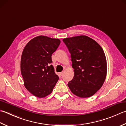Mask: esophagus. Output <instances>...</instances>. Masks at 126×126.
<instances>
[{
  "instance_id": "esophagus-1",
  "label": "esophagus",
  "mask_w": 126,
  "mask_h": 126,
  "mask_svg": "<svg viewBox=\"0 0 126 126\" xmlns=\"http://www.w3.org/2000/svg\"><path fill=\"white\" fill-rule=\"evenodd\" d=\"M60 75L62 76V75H63V72H61V73H60Z\"/></svg>"
}]
</instances>
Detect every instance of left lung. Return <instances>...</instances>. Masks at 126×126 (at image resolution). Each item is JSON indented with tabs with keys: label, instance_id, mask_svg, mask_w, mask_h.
I'll return each mask as SVG.
<instances>
[{
	"label": "left lung",
	"instance_id": "obj_1",
	"mask_svg": "<svg viewBox=\"0 0 126 126\" xmlns=\"http://www.w3.org/2000/svg\"><path fill=\"white\" fill-rule=\"evenodd\" d=\"M71 55L74 76L68 86L74 94L81 98L94 95L105 80L107 64L103 48L85 35L63 40Z\"/></svg>",
	"mask_w": 126,
	"mask_h": 126
}]
</instances>
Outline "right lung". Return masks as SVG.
Here are the masks:
<instances>
[{"label": "right lung", "instance_id": "obj_1", "mask_svg": "<svg viewBox=\"0 0 126 126\" xmlns=\"http://www.w3.org/2000/svg\"><path fill=\"white\" fill-rule=\"evenodd\" d=\"M60 43L58 39L40 35L29 41L23 49L21 71L24 85L37 97L50 94L59 79L51 65V56Z\"/></svg>", "mask_w": 126, "mask_h": 126}]
</instances>
